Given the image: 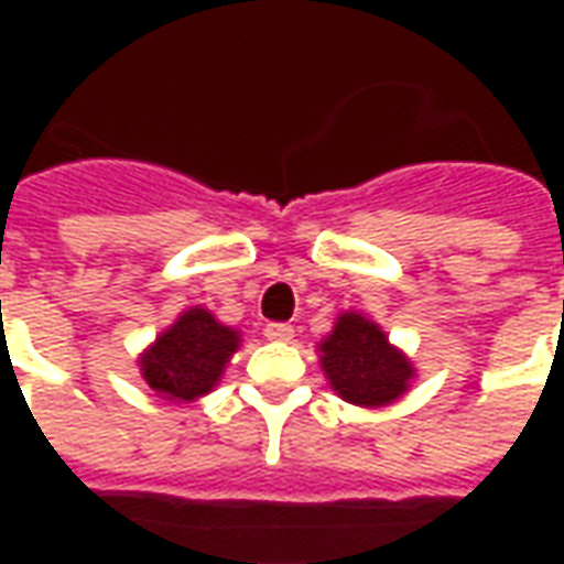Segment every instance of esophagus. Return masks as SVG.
Instances as JSON below:
<instances>
[{"label":"esophagus","mask_w":564,"mask_h":564,"mask_svg":"<svg viewBox=\"0 0 564 564\" xmlns=\"http://www.w3.org/2000/svg\"><path fill=\"white\" fill-rule=\"evenodd\" d=\"M295 329L290 326V323H269L265 326V338L269 341H293Z\"/></svg>","instance_id":"1"}]
</instances>
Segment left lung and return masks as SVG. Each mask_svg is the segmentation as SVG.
<instances>
[{
  "instance_id": "1",
  "label": "left lung",
  "mask_w": 564,
  "mask_h": 564,
  "mask_svg": "<svg viewBox=\"0 0 564 564\" xmlns=\"http://www.w3.org/2000/svg\"><path fill=\"white\" fill-rule=\"evenodd\" d=\"M319 362L332 380V390H338L347 402L366 408L399 399L414 375L411 362L390 347L387 335L359 314L338 317L335 332L319 344Z\"/></svg>"
}]
</instances>
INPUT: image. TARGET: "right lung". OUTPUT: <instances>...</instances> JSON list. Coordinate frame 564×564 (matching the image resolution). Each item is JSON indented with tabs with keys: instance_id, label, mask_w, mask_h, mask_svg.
Wrapping results in <instances>:
<instances>
[{
	"instance_id": "add662e5",
	"label": "right lung",
	"mask_w": 564,
	"mask_h": 564,
	"mask_svg": "<svg viewBox=\"0 0 564 564\" xmlns=\"http://www.w3.org/2000/svg\"><path fill=\"white\" fill-rule=\"evenodd\" d=\"M235 350L238 332L220 326L208 311L189 307L144 354L141 375L162 399L189 402L210 392Z\"/></svg>"
}]
</instances>
